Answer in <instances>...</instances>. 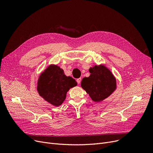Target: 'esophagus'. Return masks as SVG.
Instances as JSON below:
<instances>
[{"label":"esophagus","mask_w":153,"mask_h":153,"mask_svg":"<svg viewBox=\"0 0 153 153\" xmlns=\"http://www.w3.org/2000/svg\"><path fill=\"white\" fill-rule=\"evenodd\" d=\"M76 81H77V84H79L80 83V82H81V78H79V79H77L76 80Z\"/></svg>","instance_id":"esophagus-1"}]
</instances>
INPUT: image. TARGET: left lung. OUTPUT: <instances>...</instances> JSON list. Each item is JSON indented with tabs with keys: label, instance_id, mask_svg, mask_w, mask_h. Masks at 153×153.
Masks as SVG:
<instances>
[{
	"label": "left lung",
	"instance_id": "1",
	"mask_svg": "<svg viewBox=\"0 0 153 153\" xmlns=\"http://www.w3.org/2000/svg\"><path fill=\"white\" fill-rule=\"evenodd\" d=\"M91 74L84 77L81 87L95 102H100L108 97L116 88V79L105 66H95L89 70Z\"/></svg>",
	"mask_w": 153,
	"mask_h": 153
}]
</instances>
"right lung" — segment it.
Masks as SVG:
<instances>
[{
	"mask_svg": "<svg viewBox=\"0 0 153 153\" xmlns=\"http://www.w3.org/2000/svg\"><path fill=\"white\" fill-rule=\"evenodd\" d=\"M76 85L75 79L66 76L62 69L56 65H50L40 74L37 91L48 103L58 106L65 100L68 91Z\"/></svg>",
	"mask_w": 153,
	"mask_h": 153,
	"instance_id": "right-lung-1",
	"label": "right lung"
}]
</instances>
